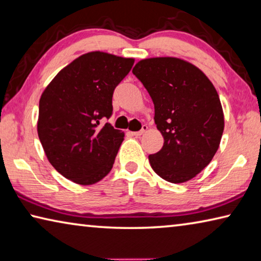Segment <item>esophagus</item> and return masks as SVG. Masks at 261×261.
<instances>
[{
	"mask_svg": "<svg viewBox=\"0 0 261 261\" xmlns=\"http://www.w3.org/2000/svg\"><path fill=\"white\" fill-rule=\"evenodd\" d=\"M147 130H148V126L147 125H143L142 126V129L139 130V132H133V133H132V134H133L134 136H141V135H143Z\"/></svg>",
	"mask_w": 261,
	"mask_h": 261,
	"instance_id": "esophagus-1",
	"label": "esophagus"
}]
</instances>
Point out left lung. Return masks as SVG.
I'll use <instances>...</instances> for the list:
<instances>
[{"mask_svg":"<svg viewBox=\"0 0 261 261\" xmlns=\"http://www.w3.org/2000/svg\"><path fill=\"white\" fill-rule=\"evenodd\" d=\"M133 74L154 105V122L164 138L150 154L152 170L172 184L193 179L216 154L225 127L220 98L208 77L191 63L175 57L140 61Z\"/></svg>","mask_w":261,"mask_h":261,"instance_id":"8db88e82","label":"left lung"}]
</instances>
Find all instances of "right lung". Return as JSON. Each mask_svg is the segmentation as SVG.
<instances>
[{"label":"right lung","mask_w":261,"mask_h":261,"mask_svg":"<svg viewBox=\"0 0 261 261\" xmlns=\"http://www.w3.org/2000/svg\"><path fill=\"white\" fill-rule=\"evenodd\" d=\"M133 58L91 51L58 72L41 95L38 134L55 170L77 185L109 174L125 134L103 118L112 114L114 88Z\"/></svg>","instance_id":"obj_1"}]
</instances>
